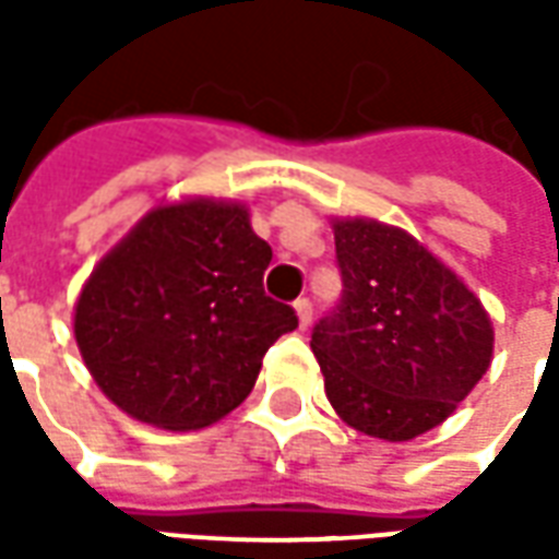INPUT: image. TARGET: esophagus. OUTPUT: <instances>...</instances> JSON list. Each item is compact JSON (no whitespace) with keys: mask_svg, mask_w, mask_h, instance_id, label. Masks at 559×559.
<instances>
[{"mask_svg":"<svg viewBox=\"0 0 559 559\" xmlns=\"http://www.w3.org/2000/svg\"><path fill=\"white\" fill-rule=\"evenodd\" d=\"M295 316H298L300 328H310L312 322V304L307 298L295 300Z\"/></svg>","mask_w":559,"mask_h":559,"instance_id":"esophagus-1","label":"esophagus"}]
</instances>
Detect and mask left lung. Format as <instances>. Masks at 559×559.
I'll list each match as a JSON object with an SVG mask.
<instances>
[{
	"label": "left lung",
	"instance_id": "8db88e82",
	"mask_svg": "<svg viewBox=\"0 0 559 559\" xmlns=\"http://www.w3.org/2000/svg\"><path fill=\"white\" fill-rule=\"evenodd\" d=\"M343 300L310 340L334 413L385 442L449 418L493 358V324L476 292L397 225L331 219Z\"/></svg>",
	"mask_w": 559,
	"mask_h": 559
}]
</instances>
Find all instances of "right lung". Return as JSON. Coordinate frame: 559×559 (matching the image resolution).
I'll use <instances>...</instances> for the list:
<instances>
[{
  "label": "right lung",
  "instance_id": "obj_1",
  "mask_svg": "<svg viewBox=\"0 0 559 559\" xmlns=\"http://www.w3.org/2000/svg\"><path fill=\"white\" fill-rule=\"evenodd\" d=\"M271 259L243 201L146 210L74 304V340L102 394L159 430H201L237 409L264 352L298 328L264 295Z\"/></svg>",
  "mask_w": 559,
  "mask_h": 559
}]
</instances>
